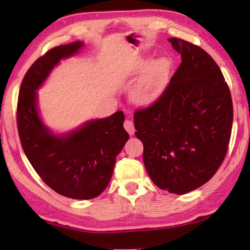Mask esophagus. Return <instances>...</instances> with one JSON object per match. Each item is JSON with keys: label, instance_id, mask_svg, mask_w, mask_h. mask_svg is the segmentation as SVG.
<instances>
[{"label": "esophagus", "instance_id": "obj_1", "mask_svg": "<svg viewBox=\"0 0 250 250\" xmlns=\"http://www.w3.org/2000/svg\"><path fill=\"white\" fill-rule=\"evenodd\" d=\"M124 126H125V129L126 130V132H128L130 135H133L134 134V125L132 124V121H130L128 119L125 120Z\"/></svg>", "mask_w": 250, "mask_h": 250}]
</instances>
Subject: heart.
<instances>
[{
	"label": "heart",
	"instance_id": "obj_1",
	"mask_svg": "<svg viewBox=\"0 0 250 250\" xmlns=\"http://www.w3.org/2000/svg\"><path fill=\"white\" fill-rule=\"evenodd\" d=\"M170 62L167 58H160L147 67L133 90V99L139 104H147L156 98L166 83Z\"/></svg>",
	"mask_w": 250,
	"mask_h": 250
}]
</instances>
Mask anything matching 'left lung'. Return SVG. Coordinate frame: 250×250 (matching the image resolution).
I'll use <instances>...</instances> for the list:
<instances>
[{
  "mask_svg": "<svg viewBox=\"0 0 250 250\" xmlns=\"http://www.w3.org/2000/svg\"><path fill=\"white\" fill-rule=\"evenodd\" d=\"M182 62L153 104L134 112L135 137L153 183L185 194L222 166L232 125V101L215 61L200 46L168 39Z\"/></svg>",
  "mask_w": 250,
  "mask_h": 250,
  "instance_id": "8db88e82",
  "label": "left lung"
}]
</instances>
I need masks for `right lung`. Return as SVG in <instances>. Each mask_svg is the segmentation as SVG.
<instances>
[{
	"mask_svg": "<svg viewBox=\"0 0 250 250\" xmlns=\"http://www.w3.org/2000/svg\"><path fill=\"white\" fill-rule=\"evenodd\" d=\"M83 45L57 46L34 62L21 83L16 112L21 145L34 170L55 192L75 200H90L104 191L129 139L122 111L62 135L53 134L41 120L36 90L61 59L78 53Z\"/></svg>",
	"mask_w": 250,
	"mask_h": 250,
	"instance_id": "right-lung-1",
	"label": "right lung"
}]
</instances>
